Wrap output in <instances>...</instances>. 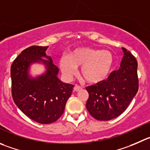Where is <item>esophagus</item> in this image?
I'll return each instance as SVG.
<instances>
[{
	"instance_id": "esophagus-1",
	"label": "esophagus",
	"mask_w": 150,
	"mask_h": 150,
	"mask_svg": "<svg viewBox=\"0 0 150 150\" xmlns=\"http://www.w3.org/2000/svg\"><path fill=\"white\" fill-rule=\"evenodd\" d=\"M82 87L79 86V85H75V86H74V91H80V90H82Z\"/></svg>"
}]
</instances>
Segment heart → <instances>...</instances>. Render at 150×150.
<instances>
[{
	"label": "heart",
	"mask_w": 150,
	"mask_h": 150,
	"mask_svg": "<svg viewBox=\"0 0 150 150\" xmlns=\"http://www.w3.org/2000/svg\"><path fill=\"white\" fill-rule=\"evenodd\" d=\"M113 63L111 51L88 46L74 48L68 56H62L59 59V66L65 78L71 79L76 68L81 66V75L90 83H98L106 79Z\"/></svg>",
	"instance_id": "heart-1"
}]
</instances>
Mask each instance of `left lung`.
<instances>
[{
	"label": "left lung",
	"instance_id": "obj_1",
	"mask_svg": "<svg viewBox=\"0 0 150 150\" xmlns=\"http://www.w3.org/2000/svg\"><path fill=\"white\" fill-rule=\"evenodd\" d=\"M120 68L111 73L106 80L86 88L89 94L86 108L94 119L109 121L122 113L138 90L136 59L122 48Z\"/></svg>",
	"mask_w": 150,
	"mask_h": 150
}]
</instances>
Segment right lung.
<instances>
[{
	"label": "right lung",
	"mask_w": 150,
	"mask_h": 150,
	"mask_svg": "<svg viewBox=\"0 0 150 150\" xmlns=\"http://www.w3.org/2000/svg\"><path fill=\"white\" fill-rule=\"evenodd\" d=\"M48 48L28 47L11 66L12 94L15 105L28 118L45 125L56 122L62 115L74 88L58 78L59 68L53 63L51 57L46 55ZM35 63L43 64L46 70L33 78L30 68Z\"/></svg>",
	"instance_id": "add662e5"
}]
</instances>
